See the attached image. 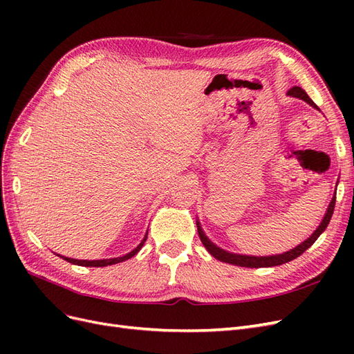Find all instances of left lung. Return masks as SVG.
Listing matches in <instances>:
<instances>
[{
	"instance_id": "obj_1",
	"label": "left lung",
	"mask_w": 354,
	"mask_h": 354,
	"mask_svg": "<svg viewBox=\"0 0 354 354\" xmlns=\"http://www.w3.org/2000/svg\"><path fill=\"white\" fill-rule=\"evenodd\" d=\"M288 95H291V97H297V99H301L304 100L306 103H308L310 106H313V108H316V104L313 103V100L308 97L307 93L301 88V87H292L291 90L288 91ZM335 195L337 192L334 194V196H332L329 205H328V209L325 212V216L322 218V221H320V224L317 226V229L310 234V236L301 242L299 245H297L295 248L289 250L286 252H282V254H274V255H245V254H234V252H229L226 250L220 248V246H217L214 242H211L208 239V236L205 233H203L202 227H201V223L199 220H196V227H198V233H199V238H201V242L203 243V246H205L207 251L214 257V259H217L223 263H229V264H233V266H241V267H250V269H259V267H273V266H281V264H285L288 261H291L294 259H297V257L301 255L304 251H307L310 246H312L316 239L320 236L325 232V229L328 227V224L330 221V217L332 214H334V207H335Z\"/></svg>"
}]
</instances>
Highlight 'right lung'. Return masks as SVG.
Listing matches in <instances>:
<instances>
[{
	"mask_svg": "<svg viewBox=\"0 0 354 354\" xmlns=\"http://www.w3.org/2000/svg\"><path fill=\"white\" fill-rule=\"evenodd\" d=\"M146 239H147V233L145 234V238L142 239V242L138 243L133 251H130V252L125 254V255H122V257H116V259H103V260H77V259H69V257H63V255H59V254H57V255H59V257H62L63 260H66V261H69V263H72V264H77V266H84V267H106V266L118 264V263H122V261H125V260H128V259H131V257H134L138 251L142 250V246L145 245Z\"/></svg>",
	"mask_w": 354,
	"mask_h": 354,
	"instance_id": "add662e5",
	"label": "right lung"
}]
</instances>
